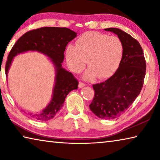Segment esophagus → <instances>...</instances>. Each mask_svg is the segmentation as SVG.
<instances>
[{
    "label": "esophagus",
    "mask_w": 160,
    "mask_h": 160,
    "mask_svg": "<svg viewBox=\"0 0 160 160\" xmlns=\"http://www.w3.org/2000/svg\"><path fill=\"white\" fill-rule=\"evenodd\" d=\"M85 85V83H83V82H79V85H78V87H79L80 88H83L84 86Z\"/></svg>",
    "instance_id": "34e87169"
}]
</instances>
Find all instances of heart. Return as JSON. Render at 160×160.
<instances>
[{"instance_id": "heart-1", "label": "heart", "mask_w": 160, "mask_h": 160, "mask_svg": "<svg viewBox=\"0 0 160 160\" xmlns=\"http://www.w3.org/2000/svg\"><path fill=\"white\" fill-rule=\"evenodd\" d=\"M123 55V45L118 37L109 36L98 32L81 34L76 46L70 44L66 49L68 66L74 72H80L86 66L89 70L85 78L107 79L115 73Z\"/></svg>"}]
</instances>
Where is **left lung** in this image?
I'll use <instances>...</instances> for the list:
<instances>
[{"instance_id":"left-lung-1","label":"left lung","mask_w":160,"mask_h":160,"mask_svg":"<svg viewBox=\"0 0 160 160\" xmlns=\"http://www.w3.org/2000/svg\"><path fill=\"white\" fill-rule=\"evenodd\" d=\"M104 30L117 35L123 45V55L116 72L104 82L92 85L94 97L90 109L97 117L113 119L131 106L141 91L146 62L139 42L118 28Z\"/></svg>"}]
</instances>
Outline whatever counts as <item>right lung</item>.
<instances>
[{
	"mask_svg": "<svg viewBox=\"0 0 160 160\" xmlns=\"http://www.w3.org/2000/svg\"><path fill=\"white\" fill-rule=\"evenodd\" d=\"M76 36V32L66 28L45 27L32 29L19 38L10 51L5 64L6 76L13 58L28 51L44 53L51 58L55 67L56 79L52 99L42 112L30 114L35 120L48 121L53 118L63 107L70 92L78 88V80L71 72L63 68L61 64L67 44Z\"/></svg>",
	"mask_w": 160,
	"mask_h": 160,
	"instance_id": "right-lung-1",
	"label": "right lung"
}]
</instances>
